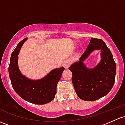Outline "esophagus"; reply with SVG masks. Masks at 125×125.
<instances>
[{"mask_svg":"<svg viewBox=\"0 0 125 125\" xmlns=\"http://www.w3.org/2000/svg\"><path fill=\"white\" fill-rule=\"evenodd\" d=\"M71 63V59H67L63 62V66L65 67V68H68V67L70 66Z\"/></svg>","mask_w":125,"mask_h":125,"instance_id":"1","label":"esophagus"}]
</instances>
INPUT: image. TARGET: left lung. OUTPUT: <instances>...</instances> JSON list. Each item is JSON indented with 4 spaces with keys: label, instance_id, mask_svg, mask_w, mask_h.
<instances>
[{
    "label": "left lung",
    "instance_id": "1",
    "mask_svg": "<svg viewBox=\"0 0 125 125\" xmlns=\"http://www.w3.org/2000/svg\"><path fill=\"white\" fill-rule=\"evenodd\" d=\"M101 49V60L94 68H87L82 62L94 50ZM77 96L84 101H94L107 95L113 87L116 64L111 51L101 39L92 38L79 61L69 68Z\"/></svg>",
    "mask_w": 125,
    "mask_h": 125
}]
</instances>
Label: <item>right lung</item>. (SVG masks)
<instances>
[{
	"label": "right lung",
	"mask_w": 125,
	"mask_h": 125,
	"mask_svg": "<svg viewBox=\"0 0 125 125\" xmlns=\"http://www.w3.org/2000/svg\"><path fill=\"white\" fill-rule=\"evenodd\" d=\"M26 40L27 38H25L20 42L11 54L8 71L12 86L24 100L35 104H45L54 98L57 84L65 68L53 69L38 80H30L23 75L18 66V55Z\"/></svg>",
	"instance_id": "1"
}]
</instances>
